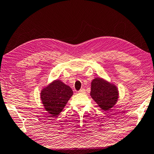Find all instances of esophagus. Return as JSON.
I'll return each instance as SVG.
<instances>
[{
    "mask_svg": "<svg viewBox=\"0 0 154 154\" xmlns=\"http://www.w3.org/2000/svg\"><path fill=\"white\" fill-rule=\"evenodd\" d=\"M78 92H79V94H85V89H81Z\"/></svg>",
    "mask_w": 154,
    "mask_h": 154,
    "instance_id": "1",
    "label": "esophagus"
}]
</instances>
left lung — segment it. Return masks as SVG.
Returning <instances> with one entry per match:
<instances>
[{
  "mask_svg": "<svg viewBox=\"0 0 154 154\" xmlns=\"http://www.w3.org/2000/svg\"><path fill=\"white\" fill-rule=\"evenodd\" d=\"M90 95L102 109L108 111L116 103L118 91L113 85L97 78L91 82Z\"/></svg>",
  "mask_w": 154,
  "mask_h": 154,
  "instance_id": "left-lung-1",
  "label": "left lung"
}]
</instances>
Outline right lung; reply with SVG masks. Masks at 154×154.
<instances>
[{
	"instance_id": "right-lung-1",
	"label": "right lung",
	"mask_w": 154,
	"mask_h": 154,
	"mask_svg": "<svg viewBox=\"0 0 154 154\" xmlns=\"http://www.w3.org/2000/svg\"><path fill=\"white\" fill-rule=\"evenodd\" d=\"M72 95L73 91L69 86L56 80L42 89L41 98L45 110L56 117L62 112Z\"/></svg>"
}]
</instances>
